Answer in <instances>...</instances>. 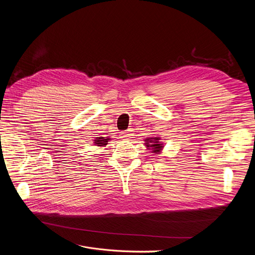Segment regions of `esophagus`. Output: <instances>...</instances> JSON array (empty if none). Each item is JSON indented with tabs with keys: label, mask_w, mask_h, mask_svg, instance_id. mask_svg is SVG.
Here are the masks:
<instances>
[{
	"label": "esophagus",
	"mask_w": 255,
	"mask_h": 255,
	"mask_svg": "<svg viewBox=\"0 0 255 255\" xmlns=\"http://www.w3.org/2000/svg\"><path fill=\"white\" fill-rule=\"evenodd\" d=\"M132 136H133V130H131V129H128L125 132L121 133V137L124 138V139H129Z\"/></svg>",
	"instance_id": "1"
}]
</instances>
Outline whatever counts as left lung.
Here are the masks:
<instances>
[{
  "mask_svg": "<svg viewBox=\"0 0 255 255\" xmlns=\"http://www.w3.org/2000/svg\"><path fill=\"white\" fill-rule=\"evenodd\" d=\"M161 140V137H148L144 139V145L146 148L150 149L154 154H159L164 147V143Z\"/></svg>",
  "mask_w": 255,
  "mask_h": 255,
  "instance_id": "obj_1",
  "label": "left lung"
}]
</instances>
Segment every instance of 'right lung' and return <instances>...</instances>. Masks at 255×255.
<instances>
[{
  "instance_id": "obj_1",
  "label": "right lung",
  "mask_w": 255,
  "mask_h": 255,
  "mask_svg": "<svg viewBox=\"0 0 255 255\" xmlns=\"http://www.w3.org/2000/svg\"><path fill=\"white\" fill-rule=\"evenodd\" d=\"M110 139H111L110 137H96L93 142L97 146H106L110 141Z\"/></svg>"
}]
</instances>
